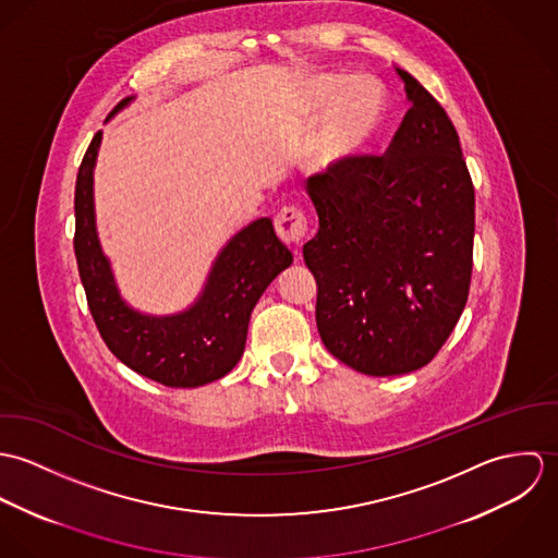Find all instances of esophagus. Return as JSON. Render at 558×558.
I'll use <instances>...</instances> for the list:
<instances>
[{"mask_svg": "<svg viewBox=\"0 0 558 558\" xmlns=\"http://www.w3.org/2000/svg\"><path fill=\"white\" fill-rule=\"evenodd\" d=\"M275 230H277L279 239L292 244L294 248H299V246H303V242L307 239V232H310L307 215L296 206H288L277 215Z\"/></svg>", "mask_w": 558, "mask_h": 558, "instance_id": "1", "label": "esophagus"}]
</instances>
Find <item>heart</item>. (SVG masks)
<instances>
[{"label": "heart", "mask_w": 558, "mask_h": 558, "mask_svg": "<svg viewBox=\"0 0 558 558\" xmlns=\"http://www.w3.org/2000/svg\"><path fill=\"white\" fill-rule=\"evenodd\" d=\"M343 75H316L307 81V100L314 109H326L314 162L322 169L356 159L378 135L387 116L385 89L374 80L350 81Z\"/></svg>", "instance_id": "obj_1"}]
</instances>
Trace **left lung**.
I'll return each instance as SVG.
<instances>
[{
	"label": "left lung",
	"instance_id": "8db88e82",
	"mask_svg": "<svg viewBox=\"0 0 558 558\" xmlns=\"http://www.w3.org/2000/svg\"><path fill=\"white\" fill-rule=\"evenodd\" d=\"M410 109L387 155L307 180L318 213L303 257L318 283L326 350L367 376L427 365L462 316L475 239V186L438 100L405 71Z\"/></svg>",
	"mask_w": 558,
	"mask_h": 558
}]
</instances>
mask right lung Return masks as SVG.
Listing matches in <instances>:
<instances>
[{"label": "right lung", "mask_w": 558, "mask_h": 558, "mask_svg": "<svg viewBox=\"0 0 558 558\" xmlns=\"http://www.w3.org/2000/svg\"><path fill=\"white\" fill-rule=\"evenodd\" d=\"M133 98L118 102V109ZM102 133L85 150L75 186V255L89 314L107 348L133 372L175 389L230 374L244 352L248 318L270 281L292 264L270 219H257L219 253L197 303L175 316H146L118 294L94 223L92 173Z\"/></svg>", "instance_id": "add662e5"}]
</instances>
